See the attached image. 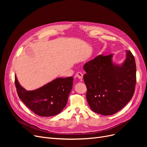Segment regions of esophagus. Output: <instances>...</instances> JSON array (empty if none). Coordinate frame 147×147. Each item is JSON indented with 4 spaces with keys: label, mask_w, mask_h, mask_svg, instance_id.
Instances as JSON below:
<instances>
[{
    "label": "esophagus",
    "mask_w": 147,
    "mask_h": 147,
    "mask_svg": "<svg viewBox=\"0 0 147 147\" xmlns=\"http://www.w3.org/2000/svg\"><path fill=\"white\" fill-rule=\"evenodd\" d=\"M76 76L77 78H79L80 80H82L83 75V74H82V73H81L80 72H78V73H77V74H76Z\"/></svg>",
    "instance_id": "34e87169"
}]
</instances>
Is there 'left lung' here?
I'll use <instances>...</instances> for the list:
<instances>
[{
    "label": "left lung",
    "instance_id": "8db88e82",
    "mask_svg": "<svg viewBox=\"0 0 147 147\" xmlns=\"http://www.w3.org/2000/svg\"><path fill=\"white\" fill-rule=\"evenodd\" d=\"M121 64L113 61L114 54L99 55L84 65L86 99L91 110L109 115L123 109L132 99L136 84V63L132 53L126 50Z\"/></svg>",
    "mask_w": 147,
    "mask_h": 147
}]
</instances>
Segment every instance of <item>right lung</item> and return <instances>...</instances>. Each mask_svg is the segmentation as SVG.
I'll list each match as a JSON object with an SVG mask.
<instances>
[{"mask_svg": "<svg viewBox=\"0 0 147 147\" xmlns=\"http://www.w3.org/2000/svg\"><path fill=\"white\" fill-rule=\"evenodd\" d=\"M73 77L58 78L33 90H27L20 85L15 75V84L20 99L35 114L50 117L61 113L66 106L73 88Z\"/></svg>", "mask_w": 147, "mask_h": 147, "instance_id": "1", "label": "right lung"}]
</instances>
